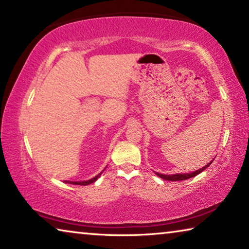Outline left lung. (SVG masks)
<instances>
[{
	"mask_svg": "<svg viewBox=\"0 0 249 249\" xmlns=\"http://www.w3.org/2000/svg\"><path fill=\"white\" fill-rule=\"evenodd\" d=\"M211 163H212V161H211L210 163H208V165H206V166H204L203 168H201V169L196 170V171H195V172H190V174H177V175H171V176H169V175L157 174V172H156V175H157L158 177H160V178H161V179L168 180V181H181V180H187V179H189V178H192V177H196V175L201 174V172L203 171V170H205L206 168H208V167L211 165Z\"/></svg>",
	"mask_w": 249,
	"mask_h": 249,
	"instance_id": "obj_1",
	"label": "left lung"
}]
</instances>
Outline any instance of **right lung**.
<instances>
[{
  "mask_svg": "<svg viewBox=\"0 0 249 249\" xmlns=\"http://www.w3.org/2000/svg\"><path fill=\"white\" fill-rule=\"evenodd\" d=\"M101 174H102V172H101ZM101 174H99L98 176H95L94 178H92V179H90V180H88V181H75V182H73V181H66L67 183H71V184H79V185H88V184H90V183H92V182H94V181L99 178V177L101 176Z\"/></svg>",
  "mask_w": 249,
  "mask_h": 249,
  "instance_id": "right-lung-1",
  "label": "right lung"
}]
</instances>
